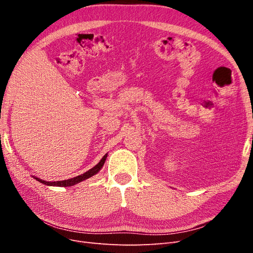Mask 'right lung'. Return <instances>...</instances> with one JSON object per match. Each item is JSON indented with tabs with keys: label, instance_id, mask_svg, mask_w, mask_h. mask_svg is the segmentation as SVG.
I'll return each instance as SVG.
<instances>
[{
	"label": "right lung",
	"instance_id": "add662e5",
	"mask_svg": "<svg viewBox=\"0 0 253 253\" xmlns=\"http://www.w3.org/2000/svg\"><path fill=\"white\" fill-rule=\"evenodd\" d=\"M106 157H108V154H105V155L101 158L100 162H99L95 167L91 168V169H89L88 171H86L85 173H83V174H81V175L76 176V177H74V178H70V179H66V180H59V181H46V180H42V179H40V178H38V177H36V176H33V177H34L36 180H38L39 182H42L43 185H46V186H53V187H72V186H74V185H77V183H79V182H81V181H83V180H85V179L91 177V176L96 175L99 171H100V170L102 169V167H103V165H104V163H105V160H106Z\"/></svg>",
	"mask_w": 253,
	"mask_h": 253
}]
</instances>
